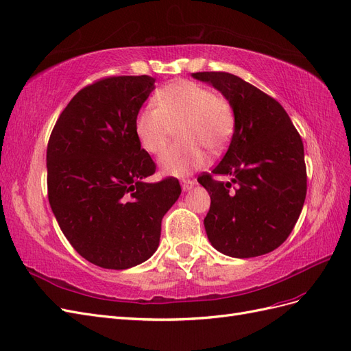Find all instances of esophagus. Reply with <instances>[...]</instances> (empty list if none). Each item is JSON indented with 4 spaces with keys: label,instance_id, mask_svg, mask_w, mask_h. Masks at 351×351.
I'll return each mask as SVG.
<instances>
[{
    "label": "esophagus",
    "instance_id": "esophagus-1",
    "mask_svg": "<svg viewBox=\"0 0 351 351\" xmlns=\"http://www.w3.org/2000/svg\"><path fill=\"white\" fill-rule=\"evenodd\" d=\"M182 191H189V189H193L194 185H195V181L194 179H182Z\"/></svg>",
    "mask_w": 351,
    "mask_h": 351
}]
</instances>
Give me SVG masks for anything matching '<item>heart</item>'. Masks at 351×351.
Masks as SVG:
<instances>
[{
    "label": "heart",
    "instance_id": "obj_1",
    "mask_svg": "<svg viewBox=\"0 0 351 351\" xmlns=\"http://www.w3.org/2000/svg\"><path fill=\"white\" fill-rule=\"evenodd\" d=\"M184 143L169 147L158 160L169 176H185L207 162L204 148L219 152L232 136L235 113L226 98L193 81H175L154 95L153 103L139 110L135 134L149 154L166 148L175 129Z\"/></svg>",
    "mask_w": 351,
    "mask_h": 351
}]
</instances>
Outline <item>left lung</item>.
Here are the masks:
<instances>
[{"label": "left lung", "mask_w": 351, "mask_h": 351, "mask_svg": "<svg viewBox=\"0 0 351 351\" xmlns=\"http://www.w3.org/2000/svg\"><path fill=\"white\" fill-rule=\"evenodd\" d=\"M216 88L235 113L228 152L212 173L198 176L210 194L204 219L208 241L237 258L274 252L295 226L304 204V147L291 119L276 99L226 72H197ZM229 176V183L213 175Z\"/></svg>", "instance_id": "1"}]
</instances>
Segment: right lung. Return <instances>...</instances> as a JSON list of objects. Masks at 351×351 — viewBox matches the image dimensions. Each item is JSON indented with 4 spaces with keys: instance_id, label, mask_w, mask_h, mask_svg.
Wrapping results in <instances>:
<instances>
[{
    "instance_id": "right-lung-1",
    "label": "right lung",
    "mask_w": 351,
    "mask_h": 351,
    "mask_svg": "<svg viewBox=\"0 0 351 351\" xmlns=\"http://www.w3.org/2000/svg\"><path fill=\"white\" fill-rule=\"evenodd\" d=\"M156 79L104 77L81 89L57 119L47 147L48 199L76 252L104 269L152 257L162 219L181 195L178 179L149 184L156 165L135 119Z\"/></svg>"
}]
</instances>
